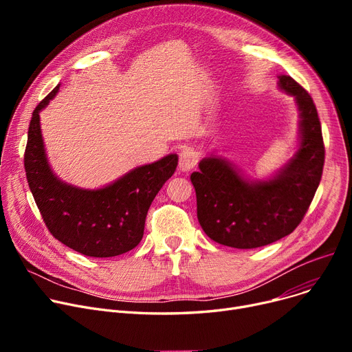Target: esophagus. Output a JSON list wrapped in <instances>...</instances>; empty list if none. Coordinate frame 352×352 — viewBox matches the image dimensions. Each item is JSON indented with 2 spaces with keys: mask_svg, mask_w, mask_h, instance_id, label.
Instances as JSON below:
<instances>
[{
  "mask_svg": "<svg viewBox=\"0 0 352 352\" xmlns=\"http://www.w3.org/2000/svg\"><path fill=\"white\" fill-rule=\"evenodd\" d=\"M198 162V155L197 153L192 150L191 146H184L182 150L179 151V161H178V166L181 171H190L191 168L197 165Z\"/></svg>",
  "mask_w": 352,
  "mask_h": 352,
  "instance_id": "obj_1",
  "label": "esophagus"
}]
</instances>
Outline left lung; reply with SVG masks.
<instances>
[{
    "label": "left lung",
    "instance_id": "left-lung-1",
    "mask_svg": "<svg viewBox=\"0 0 352 352\" xmlns=\"http://www.w3.org/2000/svg\"><path fill=\"white\" fill-rule=\"evenodd\" d=\"M278 87L300 109V146L283 168L250 181L224 158L207 157L191 174L198 221L218 244L250 250L278 241L300 226L320 186L325 146L316 104L289 76H280Z\"/></svg>",
    "mask_w": 352,
    "mask_h": 352
}]
</instances>
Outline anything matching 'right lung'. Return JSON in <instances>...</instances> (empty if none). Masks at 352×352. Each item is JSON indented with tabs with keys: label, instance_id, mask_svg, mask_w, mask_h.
Returning <instances> with one entry per match:
<instances>
[{
	"label": "right lung",
	"instance_id": "obj_1",
	"mask_svg": "<svg viewBox=\"0 0 352 352\" xmlns=\"http://www.w3.org/2000/svg\"><path fill=\"white\" fill-rule=\"evenodd\" d=\"M58 89L60 84L35 107L28 126L24 166L35 204L48 231L71 250L96 258L128 252L142 239L148 208L174 174L178 157L137 166L98 190L63 182L48 164L40 126V111Z\"/></svg>",
	"mask_w": 352,
	"mask_h": 352
}]
</instances>
